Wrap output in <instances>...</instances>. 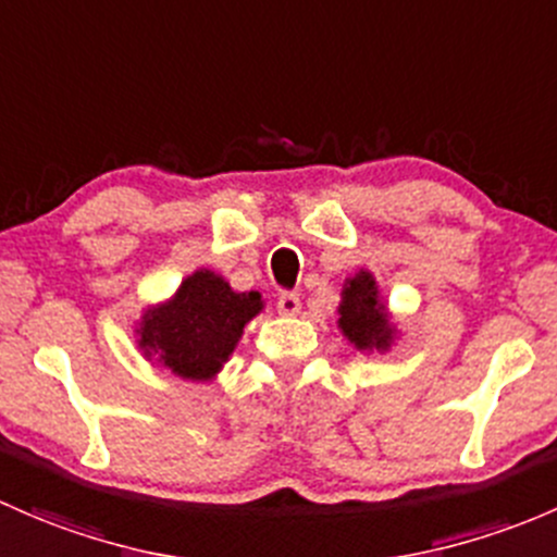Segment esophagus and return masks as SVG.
<instances>
[{
  "instance_id": "esophagus-1",
  "label": "esophagus",
  "mask_w": 557,
  "mask_h": 557,
  "mask_svg": "<svg viewBox=\"0 0 557 557\" xmlns=\"http://www.w3.org/2000/svg\"><path fill=\"white\" fill-rule=\"evenodd\" d=\"M276 306L281 317H297V313H300V297L292 295V292H284V295L278 297Z\"/></svg>"
}]
</instances>
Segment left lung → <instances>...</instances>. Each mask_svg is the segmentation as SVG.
Returning a JSON list of instances; mask_svg holds the SVG:
<instances>
[{"label": "left lung", "instance_id": "left-lung-1", "mask_svg": "<svg viewBox=\"0 0 557 557\" xmlns=\"http://www.w3.org/2000/svg\"><path fill=\"white\" fill-rule=\"evenodd\" d=\"M337 330L357 351H388L397 341V324L383 302L377 281L367 268L346 278L337 306Z\"/></svg>", "mask_w": 557, "mask_h": 557}]
</instances>
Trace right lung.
<instances>
[{"mask_svg": "<svg viewBox=\"0 0 557 557\" xmlns=\"http://www.w3.org/2000/svg\"><path fill=\"white\" fill-rule=\"evenodd\" d=\"M262 308L260 292H236L220 273L198 268L169 300L145 308L136 343L182 381H214Z\"/></svg>", "mask_w": 557, "mask_h": 557, "instance_id": "right-lung-1", "label": "right lung"}]
</instances>
